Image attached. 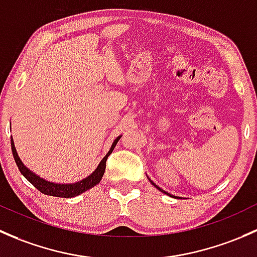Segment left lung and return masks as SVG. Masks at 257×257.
<instances>
[{
	"label": "left lung",
	"instance_id": "obj_1",
	"mask_svg": "<svg viewBox=\"0 0 257 257\" xmlns=\"http://www.w3.org/2000/svg\"><path fill=\"white\" fill-rule=\"evenodd\" d=\"M148 179H150V178H148ZM150 182H151V183H152V184H153V186H155L156 188H157V189H160V190H161V192H163V193H166V194L171 195V194H169V193H167V192H165V190H163V189H161V188H160V187H158V186H157V184H155V183H153V182H152V181H151V179H150Z\"/></svg>",
	"mask_w": 257,
	"mask_h": 257
}]
</instances>
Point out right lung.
I'll use <instances>...</instances> for the list:
<instances>
[{
    "label": "right lung",
    "instance_id": "obj_1",
    "mask_svg": "<svg viewBox=\"0 0 257 257\" xmlns=\"http://www.w3.org/2000/svg\"><path fill=\"white\" fill-rule=\"evenodd\" d=\"M120 137H117V139L113 141L112 146H111L110 151L107 152V155L102 158L101 162H100L99 166H97V168L95 169L89 177H86V178L83 179V181L76 182V183H70V184L52 183V182H48L46 181V179L38 177L37 174H34L33 172H31L30 169L23 165L21 158L18 157L17 151H16L15 144H13L12 139H11V147H12L13 157H15V161L16 163H17V167L20 169V172L26 177V179H27L28 182H31V183L39 190V192H42L46 195H52V197L73 198V197H76V195L81 194V193L86 192V190L90 189V188H92L94 186H96V184L101 181L102 176H104L105 173V168H106L107 157L112 153L113 148H115L116 144H117V141L120 140Z\"/></svg>",
    "mask_w": 257,
    "mask_h": 257
}]
</instances>
